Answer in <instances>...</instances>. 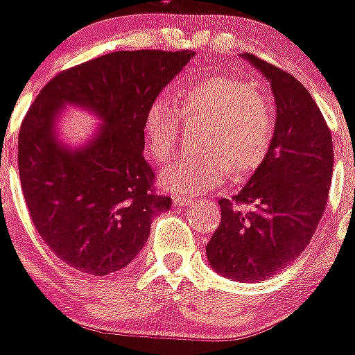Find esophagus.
<instances>
[{
  "label": "esophagus",
  "instance_id": "1",
  "mask_svg": "<svg viewBox=\"0 0 355 355\" xmlns=\"http://www.w3.org/2000/svg\"><path fill=\"white\" fill-rule=\"evenodd\" d=\"M173 203L178 207H187L193 203V198L185 196V194H178V196L173 198Z\"/></svg>",
  "mask_w": 355,
  "mask_h": 355
}]
</instances>
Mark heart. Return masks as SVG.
I'll use <instances>...</instances> for the list:
<instances>
[{
  "label": "heart",
  "instance_id": "b5f03b06",
  "mask_svg": "<svg viewBox=\"0 0 355 355\" xmlns=\"http://www.w3.org/2000/svg\"><path fill=\"white\" fill-rule=\"evenodd\" d=\"M178 109L168 98H155L145 114V148L164 162L177 148L180 122L207 120L200 154L175 159L161 173L171 193H200L223 184L230 173L244 178L258 170L272 148L276 113L267 95L237 78L214 76L187 85Z\"/></svg>",
  "mask_w": 355,
  "mask_h": 355
}]
</instances>
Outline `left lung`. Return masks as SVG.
I'll return each instance as SVG.
<instances>
[{"label":"left lung","instance_id":"8db88e82","mask_svg":"<svg viewBox=\"0 0 355 355\" xmlns=\"http://www.w3.org/2000/svg\"><path fill=\"white\" fill-rule=\"evenodd\" d=\"M244 58L276 97L272 148L239 194L219 200L221 223L207 244L225 277L258 281L292 263L317 230L333 177V138L320 107L290 72L251 53Z\"/></svg>","mask_w":355,"mask_h":355}]
</instances>
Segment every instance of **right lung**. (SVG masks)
Instances as JSON below:
<instances>
[{
  "instance_id": "1",
  "label": "right lung",
  "mask_w": 355,
  "mask_h": 355,
  "mask_svg": "<svg viewBox=\"0 0 355 355\" xmlns=\"http://www.w3.org/2000/svg\"><path fill=\"white\" fill-rule=\"evenodd\" d=\"M191 56L189 49L102 54L54 76L28 110L17 141L21 189L38 235L70 267L94 276L123 269L145 245L152 217L171 207L143 155V123ZM67 101L97 112L105 125L76 153L52 136Z\"/></svg>"
}]
</instances>
